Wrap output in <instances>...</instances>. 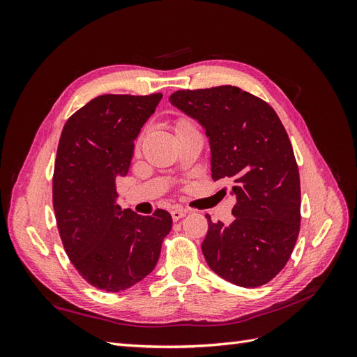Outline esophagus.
Instances as JSON below:
<instances>
[{
  "label": "esophagus",
  "mask_w": 357,
  "mask_h": 357,
  "mask_svg": "<svg viewBox=\"0 0 357 357\" xmlns=\"http://www.w3.org/2000/svg\"><path fill=\"white\" fill-rule=\"evenodd\" d=\"M186 214H188V211H186V210H183V208H172V210H171L172 220H174V222L180 220L181 218H185Z\"/></svg>",
  "instance_id": "1"
}]
</instances>
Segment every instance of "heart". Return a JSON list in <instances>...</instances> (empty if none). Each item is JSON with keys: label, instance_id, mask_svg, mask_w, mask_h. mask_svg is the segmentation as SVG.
<instances>
[{"label": "heart", "instance_id": "heart-1", "mask_svg": "<svg viewBox=\"0 0 357 357\" xmlns=\"http://www.w3.org/2000/svg\"><path fill=\"white\" fill-rule=\"evenodd\" d=\"M183 128H189V125H188V123H183V122H181V125H180V129H183Z\"/></svg>", "mask_w": 357, "mask_h": 357}]
</instances>
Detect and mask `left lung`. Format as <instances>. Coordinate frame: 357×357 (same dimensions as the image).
<instances>
[{
  "label": "left lung",
  "mask_w": 357,
  "mask_h": 357,
  "mask_svg": "<svg viewBox=\"0 0 357 357\" xmlns=\"http://www.w3.org/2000/svg\"><path fill=\"white\" fill-rule=\"evenodd\" d=\"M205 129L213 180H232L234 220L213 223L202 243L213 271L241 287L262 286L294 252L301 222L299 171L286 129L269 104L236 86L169 96Z\"/></svg>",
  "instance_id": "1"
}]
</instances>
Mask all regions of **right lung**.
I'll return each instance as SVG.
<instances>
[{
  "mask_svg": "<svg viewBox=\"0 0 357 357\" xmlns=\"http://www.w3.org/2000/svg\"><path fill=\"white\" fill-rule=\"evenodd\" d=\"M162 93L101 95L62 129L53 172V210L63 248L89 284L121 291L153 271L172 219L117 205L116 177L126 176L134 142Z\"/></svg>",
  "mask_w": 357,
  "mask_h": 357,
  "instance_id": "obj_1",
  "label": "right lung"
}]
</instances>
